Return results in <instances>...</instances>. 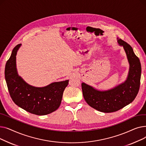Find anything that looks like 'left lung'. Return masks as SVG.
Instances as JSON below:
<instances>
[{
    "instance_id": "8db88e82",
    "label": "left lung",
    "mask_w": 146,
    "mask_h": 146,
    "mask_svg": "<svg viewBox=\"0 0 146 146\" xmlns=\"http://www.w3.org/2000/svg\"><path fill=\"white\" fill-rule=\"evenodd\" d=\"M118 42L123 46L130 66L127 80L112 89L103 92L82 83L83 95L87 104L92 108L105 113L117 111L131 103L140 89L141 73L140 60L131 45L121 39L118 40Z\"/></svg>"
}]
</instances>
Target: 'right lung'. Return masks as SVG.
<instances>
[{"label":"right lung","mask_w":146,"mask_h":146,"mask_svg":"<svg viewBox=\"0 0 146 146\" xmlns=\"http://www.w3.org/2000/svg\"><path fill=\"white\" fill-rule=\"evenodd\" d=\"M20 46L21 44H18L14 47L5 69V80L12 101L21 108L37 115L55 111L61 104L68 80L52 83L43 88L28 85L17 71L16 56Z\"/></svg>","instance_id":"obj_1"}]
</instances>
